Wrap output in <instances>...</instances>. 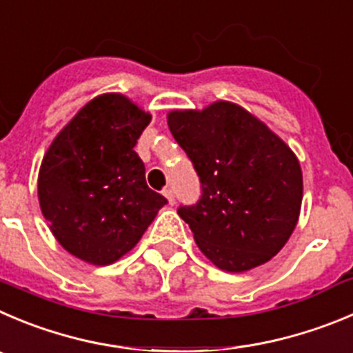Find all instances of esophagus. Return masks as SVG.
<instances>
[{"label": "esophagus", "mask_w": 353, "mask_h": 353, "mask_svg": "<svg viewBox=\"0 0 353 353\" xmlns=\"http://www.w3.org/2000/svg\"><path fill=\"white\" fill-rule=\"evenodd\" d=\"M163 195L167 196V200H169L170 205H174V203H176V195H174L172 188H165V190H163Z\"/></svg>", "instance_id": "1"}]
</instances>
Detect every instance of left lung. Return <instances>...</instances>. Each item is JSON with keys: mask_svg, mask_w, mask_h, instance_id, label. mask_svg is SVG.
<instances>
[{"mask_svg": "<svg viewBox=\"0 0 353 353\" xmlns=\"http://www.w3.org/2000/svg\"><path fill=\"white\" fill-rule=\"evenodd\" d=\"M167 123L200 181V199L177 209L200 251L226 272L272 259L291 236L301 207L294 153L232 102L172 111Z\"/></svg>", "mask_w": 353, "mask_h": 353, "instance_id": "1", "label": "left lung"}]
</instances>
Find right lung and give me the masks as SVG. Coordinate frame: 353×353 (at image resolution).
Masks as SVG:
<instances>
[{
	"label": "right lung",
	"mask_w": 353,
	"mask_h": 353,
	"mask_svg": "<svg viewBox=\"0 0 353 353\" xmlns=\"http://www.w3.org/2000/svg\"><path fill=\"white\" fill-rule=\"evenodd\" d=\"M151 117L118 94L90 101L55 137L38 177L41 212L72 256L111 265L139 242L167 199L134 151Z\"/></svg>",
	"instance_id": "obj_1"
}]
</instances>
